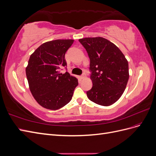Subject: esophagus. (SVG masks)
Segmentation results:
<instances>
[{
  "instance_id": "34e87169",
  "label": "esophagus",
  "mask_w": 156,
  "mask_h": 156,
  "mask_svg": "<svg viewBox=\"0 0 156 156\" xmlns=\"http://www.w3.org/2000/svg\"><path fill=\"white\" fill-rule=\"evenodd\" d=\"M85 77H86V73H83V75H81V79H85Z\"/></svg>"
}]
</instances>
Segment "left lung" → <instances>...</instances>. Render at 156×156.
Masks as SVG:
<instances>
[{
    "mask_svg": "<svg viewBox=\"0 0 156 156\" xmlns=\"http://www.w3.org/2000/svg\"><path fill=\"white\" fill-rule=\"evenodd\" d=\"M79 41L90 61L93 85L87 91V97L98 105H112L125 90L129 76L128 62L119 48L104 37H84Z\"/></svg>",
    "mask_w": 156,
    "mask_h": 156,
    "instance_id": "obj_1",
    "label": "left lung"
}]
</instances>
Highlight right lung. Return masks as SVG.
<instances>
[{
	"instance_id": "obj_1",
	"label": "right lung",
	"mask_w": 156,
	"mask_h": 156,
	"mask_svg": "<svg viewBox=\"0 0 156 156\" xmlns=\"http://www.w3.org/2000/svg\"><path fill=\"white\" fill-rule=\"evenodd\" d=\"M73 40H56L41 44L33 53L26 68L29 89L41 107L57 110L71 101L78 79L68 72H60L67 65L66 52Z\"/></svg>"
}]
</instances>
